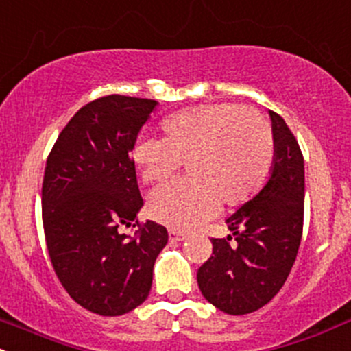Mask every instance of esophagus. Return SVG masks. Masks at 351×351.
I'll use <instances>...</instances> for the list:
<instances>
[{"mask_svg":"<svg viewBox=\"0 0 351 351\" xmlns=\"http://www.w3.org/2000/svg\"><path fill=\"white\" fill-rule=\"evenodd\" d=\"M169 238H171V241H182L186 238V233L179 230H169Z\"/></svg>","mask_w":351,"mask_h":351,"instance_id":"34e87169","label":"esophagus"}]
</instances>
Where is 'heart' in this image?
Wrapping results in <instances>:
<instances>
[{
	"label": "heart",
	"mask_w": 351,
	"mask_h": 351,
	"mask_svg": "<svg viewBox=\"0 0 351 351\" xmlns=\"http://www.w3.org/2000/svg\"><path fill=\"white\" fill-rule=\"evenodd\" d=\"M162 138L133 145L132 164L143 182H165L187 162L186 182L154 191L152 218L174 230H191L260 193L276 162V135L260 111L234 103L189 108L165 118Z\"/></svg>",
	"instance_id": "obj_1"
}]
</instances>
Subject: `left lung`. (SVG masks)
<instances>
[{"mask_svg": "<svg viewBox=\"0 0 351 351\" xmlns=\"http://www.w3.org/2000/svg\"><path fill=\"white\" fill-rule=\"evenodd\" d=\"M277 152L263 189L226 219L231 234L211 238L197 270L206 301L233 316L254 313L280 291L298 256L304 223V157L280 114L270 111Z\"/></svg>", "mask_w": 351, "mask_h": 351, "instance_id": "1", "label": "left lung"}]
</instances>
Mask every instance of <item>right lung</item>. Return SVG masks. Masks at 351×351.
I'll return each mask as SVG.
<instances>
[{
  "instance_id": "obj_1",
  "label": "right lung",
  "mask_w": 351,
  "mask_h": 351,
  "mask_svg": "<svg viewBox=\"0 0 351 351\" xmlns=\"http://www.w3.org/2000/svg\"><path fill=\"white\" fill-rule=\"evenodd\" d=\"M157 101L121 95L82 106L47 157L42 221L50 262L67 294L99 316L142 304L165 226L140 223L143 206L132 149ZM136 228L133 235L122 226Z\"/></svg>"
}]
</instances>
